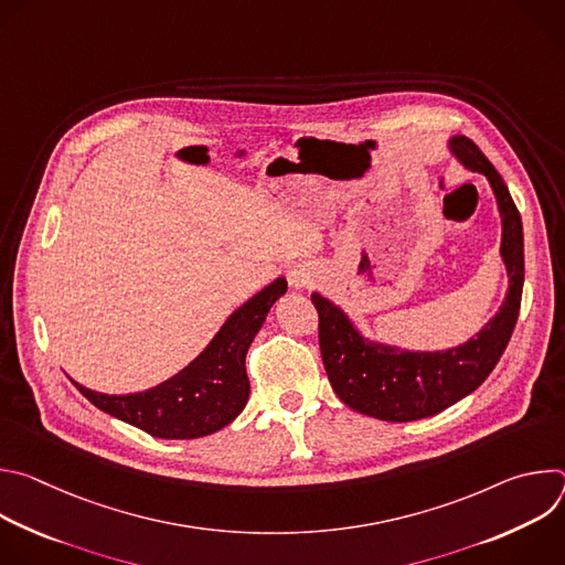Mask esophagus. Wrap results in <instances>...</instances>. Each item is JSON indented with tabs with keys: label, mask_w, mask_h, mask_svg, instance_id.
<instances>
[{
	"label": "esophagus",
	"mask_w": 565,
	"mask_h": 565,
	"mask_svg": "<svg viewBox=\"0 0 565 565\" xmlns=\"http://www.w3.org/2000/svg\"><path fill=\"white\" fill-rule=\"evenodd\" d=\"M288 279H290V286L297 288V290H299V288H308L310 281H312V279H310V273L303 270V268L290 270V277H288Z\"/></svg>",
	"instance_id": "obj_1"
}]
</instances>
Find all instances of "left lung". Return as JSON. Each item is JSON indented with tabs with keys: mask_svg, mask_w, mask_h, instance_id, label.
<instances>
[{
	"mask_svg": "<svg viewBox=\"0 0 565 565\" xmlns=\"http://www.w3.org/2000/svg\"><path fill=\"white\" fill-rule=\"evenodd\" d=\"M451 151L471 172L486 174L503 216L501 255L510 275L508 297L488 327L462 347L409 353L366 342L329 299L312 295L319 317V349L333 391L347 407L388 423L429 418L469 395L501 360L519 319L523 295V225L497 168L467 136L451 138Z\"/></svg>",
	"mask_w": 565,
	"mask_h": 565,
	"instance_id": "1",
	"label": "left lung"
}]
</instances>
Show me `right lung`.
I'll return each mask as SVG.
<instances>
[{
  "label": "right lung",
  "instance_id": "add662e5",
  "mask_svg": "<svg viewBox=\"0 0 565 565\" xmlns=\"http://www.w3.org/2000/svg\"><path fill=\"white\" fill-rule=\"evenodd\" d=\"M286 288V279L281 277L266 286L230 315L210 347L190 366L149 391L107 395L77 382L73 384L100 412L149 436L188 440L214 434L230 425L246 407L250 393L246 353L270 306Z\"/></svg>",
  "mask_w": 565,
  "mask_h": 565
}]
</instances>
